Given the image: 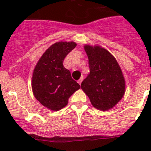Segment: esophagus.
Instances as JSON below:
<instances>
[{
  "label": "esophagus",
  "instance_id": "1",
  "mask_svg": "<svg viewBox=\"0 0 151 151\" xmlns=\"http://www.w3.org/2000/svg\"><path fill=\"white\" fill-rule=\"evenodd\" d=\"M83 77H81V78H80V80H79L78 81H77V83H78L80 85H81L82 82H83Z\"/></svg>",
  "mask_w": 151,
  "mask_h": 151
}]
</instances>
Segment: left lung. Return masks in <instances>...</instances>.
<instances>
[{"label":"left lung","mask_w":151,"mask_h":151,"mask_svg":"<svg viewBox=\"0 0 151 151\" xmlns=\"http://www.w3.org/2000/svg\"><path fill=\"white\" fill-rule=\"evenodd\" d=\"M88 58L90 73L81 84L96 109L107 111L112 109L124 96L126 81L115 58L99 45H85Z\"/></svg>","instance_id":"8db88e82"}]
</instances>
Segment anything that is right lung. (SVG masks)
Here are the masks:
<instances>
[{
  "instance_id": "right-lung-1",
  "label": "right lung",
  "mask_w": 151,
  "mask_h": 151,
  "mask_svg": "<svg viewBox=\"0 0 151 151\" xmlns=\"http://www.w3.org/2000/svg\"><path fill=\"white\" fill-rule=\"evenodd\" d=\"M77 46L74 42H58L43 53L32 75L33 96L45 107L58 111L68 104V99L80 85L64 68L66 56Z\"/></svg>"
}]
</instances>
